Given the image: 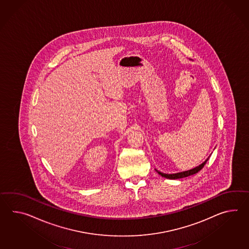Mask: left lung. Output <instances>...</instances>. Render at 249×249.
<instances>
[{"mask_svg": "<svg viewBox=\"0 0 249 249\" xmlns=\"http://www.w3.org/2000/svg\"><path fill=\"white\" fill-rule=\"evenodd\" d=\"M209 159V157L206 159V160L203 162V163H201V164H199L198 166H196V167H195L193 169H191V170H188V171H185V172H177V173H172V174H166V173H163V172H159V171H157L156 169H155V171L158 172L159 174H160L161 177L166 178H170V179H178V178H182L188 177V176H190V175H194V174H196V173H197L199 171H201L202 169H203V167L205 166V163H206V161L208 160Z\"/></svg>", "mask_w": 249, "mask_h": 249, "instance_id": "left-lung-1", "label": "left lung"}]
</instances>
